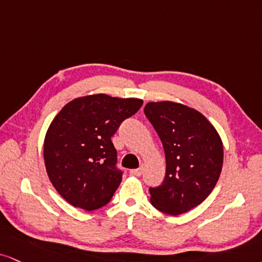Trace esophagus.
Segmentation results:
<instances>
[{"label":"esophagus","instance_id":"34e87169","mask_svg":"<svg viewBox=\"0 0 262 262\" xmlns=\"http://www.w3.org/2000/svg\"><path fill=\"white\" fill-rule=\"evenodd\" d=\"M142 172H143V167H142V166L138 167V169H134V170L130 171L131 175H134V176H141Z\"/></svg>","mask_w":262,"mask_h":262}]
</instances>
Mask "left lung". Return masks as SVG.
I'll return each instance as SVG.
<instances>
[{"label":"left lung","instance_id":"obj_1","mask_svg":"<svg viewBox=\"0 0 262 262\" xmlns=\"http://www.w3.org/2000/svg\"><path fill=\"white\" fill-rule=\"evenodd\" d=\"M144 115L157 131L166 159L165 179L150 187V203L165 214H185L204 202L220 177L224 148L215 127L180 103L150 102Z\"/></svg>","mask_w":262,"mask_h":262}]
</instances>
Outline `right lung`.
<instances>
[{
    "label": "right lung",
    "instance_id": "obj_1",
    "mask_svg": "<svg viewBox=\"0 0 262 262\" xmlns=\"http://www.w3.org/2000/svg\"><path fill=\"white\" fill-rule=\"evenodd\" d=\"M142 104V99L92 95L69 102L53 119L45 138V165L69 204L92 211L111 202L122 179L111 138Z\"/></svg>",
    "mask_w": 262,
    "mask_h": 262
}]
</instances>
